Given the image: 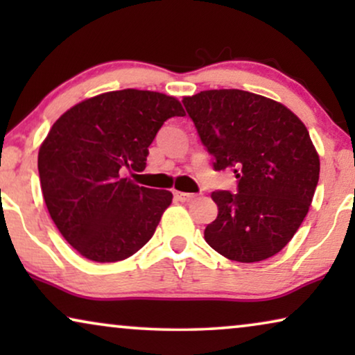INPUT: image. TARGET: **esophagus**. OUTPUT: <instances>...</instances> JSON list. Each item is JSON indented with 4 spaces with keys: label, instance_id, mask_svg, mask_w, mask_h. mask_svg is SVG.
<instances>
[{
    "label": "esophagus",
    "instance_id": "1",
    "mask_svg": "<svg viewBox=\"0 0 355 355\" xmlns=\"http://www.w3.org/2000/svg\"><path fill=\"white\" fill-rule=\"evenodd\" d=\"M174 197L178 198L179 202H191L196 198V193H187V192H174Z\"/></svg>",
    "mask_w": 355,
    "mask_h": 355
}]
</instances>
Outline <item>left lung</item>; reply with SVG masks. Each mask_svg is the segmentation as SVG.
Wrapping results in <instances>:
<instances>
[{
    "label": "left lung",
    "mask_w": 355,
    "mask_h": 355,
    "mask_svg": "<svg viewBox=\"0 0 355 355\" xmlns=\"http://www.w3.org/2000/svg\"><path fill=\"white\" fill-rule=\"evenodd\" d=\"M213 169L230 168L237 193L215 191L216 220L207 244L226 259L254 263L293 239L312 203L320 158L309 130L278 101L237 89L184 96Z\"/></svg>",
    "instance_id": "obj_1"
}]
</instances>
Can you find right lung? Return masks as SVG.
I'll use <instances>...</instances> for the list:
<instances>
[{"label":"right lung","instance_id":"obj_1","mask_svg":"<svg viewBox=\"0 0 355 355\" xmlns=\"http://www.w3.org/2000/svg\"><path fill=\"white\" fill-rule=\"evenodd\" d=\"M184 116L174 96L116 90L80 101L53 124L38 152L43 198L62 237L85 259L110 263L152 239L169 191L124 178L144 171L164 121Z\"/></svg>","mask_w":355,"mask_h":355}]
</instances>
